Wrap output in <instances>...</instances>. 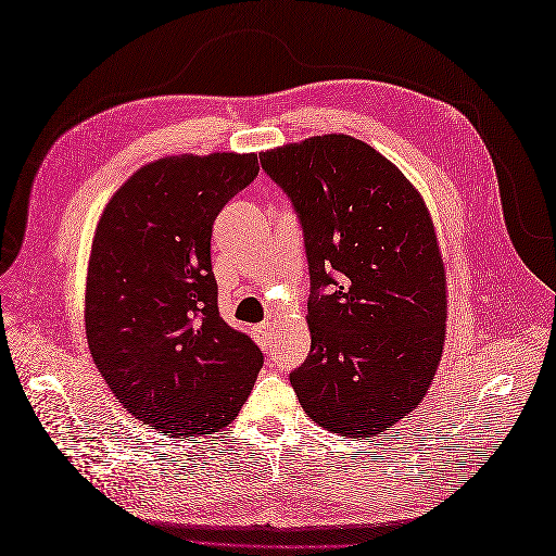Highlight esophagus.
<instances>
[{
	"instance_id": "esophagus-1",
	"label": "esophagus",
	"mask_w": 556,
	"mask_h": 556,
	"mask_svg": "<svg viewBox=\"0 0 556 556\" xmlns=\"http://www.w3.org/2000/svg\"><path fill=\"white\" fill-rule=\"evenodd\" d=\"M271 333H274L271 323H262V325L255 327V339L262 348H271Z\"/></svg>"
}]
</instances>
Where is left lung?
Returning <instances> with one entry per match:
<instances>
[{
    "label": "left lung",
    "instance_id": "obj_1",
    "mask_svg": "<svg viewBox=\"0 0 556 556\" xmlns=\"http://www.w3.org/2000/svg\"><path fill=\"white\" fill-rule=\"evenodd\" d=\"M304 231L311 352L290 382L313 422L371 439L427 394L445 268L422 197L378 150L327 134L260 155Z\"/></svg>",
    "mask_w": 556,
    "mask_h": 556
}]
</instances>
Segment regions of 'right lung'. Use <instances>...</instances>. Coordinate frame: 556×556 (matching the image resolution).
I'll return each mask as SVG.
<instances>
[{
    "mask_svg": "<svg viewBox=\"0 0 556 556\" xmlns=\"http://www.w3.org/2000/svg\"><path fill=\"white\" fill-rule=\"evenodd\" d=\"M257 155L164 157L113 194L97 225L86 333L111 392L164 435L237 419L264 364L217 308L213 223L257 178Z\"/></svg>",
    "mask_w": 556,
    "mask_h": 556,
    "instance_id": "right-lung-1",
    "label": "right lung"
}]
</instances>
